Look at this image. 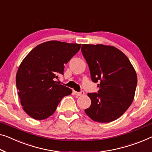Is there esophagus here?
<instances>
[{"label":"esophagus","instance_id":"obj_1","mask_svg":"<svg viewBox=\"0 0 152 152\" xmlns=\"http://www.w3.org/2000/svg\"><path fill=\"white\" fill-rule=\"evenodd\" d=\"M74 94L77 96H83V95L85 94V92H84L83 91H81L80 92H77V91H74Z\"/></svg>","mask_w":152,"mask_h":152}]
</instances>
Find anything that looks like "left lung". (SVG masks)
Returning a JSON list of instances; mask_svg holds the SVG:
<instances>
[{
	"mask_svg": "<svg viewBox=\"0 0 152 152\" xmlns=\"http://www.w3.org/2000/svg\"><path fill=\"white\" fill-rule=\"evenodd\" d=\"M81 52L98 93H89L91 104L85 112L91 119L108 123L118 119L134 99L137 76L128 58L115 47L83 44Z\"/></svg>",
	"mask_w": 152,
	"mask_h": 152,
	"instance_id": "left-lung-1",
	"label": "left lung"
}]
</instances>
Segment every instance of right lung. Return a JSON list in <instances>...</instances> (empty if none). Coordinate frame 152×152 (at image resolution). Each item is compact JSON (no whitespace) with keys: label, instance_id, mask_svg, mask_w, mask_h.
<instances>
[{"label":"right lung","instance_id":"right-lung-1","mask_svg":"<svg viewBox=\"0 0 152 152\" xmlns=\"http://www.w3.org/2000/svg\"><path fill=\"white\" fill-rule=\"evenodd\" d=\"M81 44L58 41L42 43L29 53L18 68L16 87L20 102L29 116L37 120L49 117L64 96L72 91L58 85L65 65L78 53Z\"/></svg>","mask_w":152,"mask_h":152}]
</instances>
